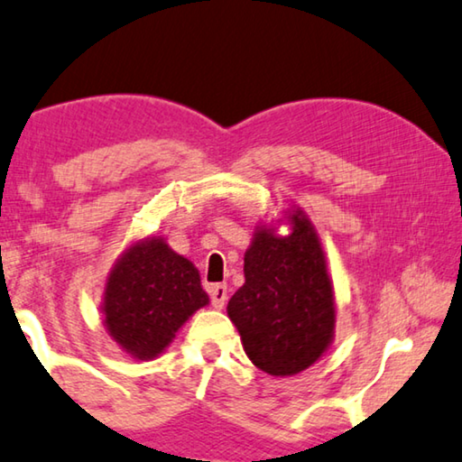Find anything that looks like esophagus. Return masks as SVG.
Segmentation results:
<instances>
[{
    "label": "esophagus",
    "instance_id": "34e87169",
    "mask_svg": "<svg viewBox=\"0 0 462 462\" xmlns=\"http://www.w3.org/2000/svg\"><path fill=\"white\" fill-rule=\"evenodd\" d=\"M208 294H210V302H213L217 310L225 309V302H226V286L225 284L208 286Z\"/></svg>",
    "mask_w": 462,
    "mask_h": 462
}]
</instances>
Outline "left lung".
<instances>
[{"instance_id":"obj_1","label":"left lung","mask_w":462,"mask_h":462,"mask_svg":"<svg viewBox=\"0 0 462 462\" xmlns=\"http://www.w3.org/2000/svg\"><path fill=\"white\" fill-rule=\"evenodd\" d=\"M288 236L257 225L244 257L245 284L226 314L247 357L270 375H296L314 365L335 338V288L319 233L300 207L286 213Z\"/></svg>"}]
</instances>
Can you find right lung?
<instances>
[{"label": "right lung", "instance_id": "add662e5", "mask_svg": "<svg viewBox=\"0 0 462 462\" xmlns=\"http://www.w3.org/2000/svg\"><path fill=\"white\" fill-rule=\"evenodd\" d=\"M208 304L200 273L170 249L164 237L137 239L121 254L105 282L103 325L121 351L156 359L194 312Z\"/></svg>", "mask_w": 462, "mask_h": 462}]
</instances>
